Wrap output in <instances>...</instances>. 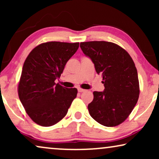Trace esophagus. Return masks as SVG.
<instances>
[{
    "label": "esophagus",
    "mask_w": 159,
    "mask_h": 159,
    "mask_svg": "<svg viewBox=\"0 0 159 159\" xmlns=\"http://www.w3.org/2000/svg\"><path fill=\"white\" fill-rule=\"evenodd\" d=\"M84 91H86V90H84V89H82V88H78V92L80 93H82V92H84Z\"/></svg>",
    "instance_id": "obj_1"
}]
</instances>
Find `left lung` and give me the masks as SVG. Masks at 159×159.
<instances>
[{"mask_svg": "<svg viewBox=\"0 0 159 159\" xmlns=\"http://www.w3.org/2000/svg\"><path fill=\"white\" fill-rule=\"evenodd\" d=\"M84 54L92 60L96 72L103 77L105 89L93 92L88 105L90 115L106 127H115L126 120L140 94L137 69L129 54L114 43H80Z\"/></svg>", "mask_w": 159, "mask_h": 159, "instance_id": "left-lung-1", "label": "left lung"}]
</instances>
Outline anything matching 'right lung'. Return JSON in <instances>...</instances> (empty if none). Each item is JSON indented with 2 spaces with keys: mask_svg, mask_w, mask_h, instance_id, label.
Masks as SVG:
<instances>
[{
  "mask_svg": "<svg viewBox=\"0 0 159 159\" xmlns=\"http://www.w3.org/2000/svg\"><path fill=\"white\" fill-rule=\"evenodd\" d=\"M79 43L48 42L30 52L24 63L18 85L20 101L32 120L43 127L56 125L66 116L77 88H66L55 80L77 51Z\"/></svg>",
  "mask_w": 159,
  "mask_h": 159,
  "instance_id": "add662e5",
  "label": "right lung"
}]
</instances>
